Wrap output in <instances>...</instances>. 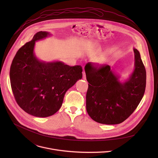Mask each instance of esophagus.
<instances>
[{
  "label": "esophagus",
  "instance_id": "obj_1",
  "mask_svg": "<svg viewBox=\"0 0 158 158\" xmlns=\"http://www.w3.org/2000/svg\"><path fill=\"white\" fill-rule=\"evenodd\" d=\"M82 74H83V77H82L83 79L85 80V79H86V76H85V72H84V71H83V73H82Z\"/></svg>",
  "mask_w": 158,
  "mask_h": 158
}]
</instances>
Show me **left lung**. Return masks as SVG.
<instances>
[{
	"mask_svg": "<svg viewBox=\"0 0 158 158\" xmlns=\"http://www.w3.org/2000/svg\"><path fill=\"white\" fill-rule=\"evenodd\" d=\"M134 70L125 82L109 65L95 66L88 62L85 67L89 82L86 110L94 121L104 124H118L127 119L140 103L146 84V72L139 52L134 48Z\"/></svg>",
	"mask_w": 158,
	"mask_h": 158,
	"instance_id": "obj_1",
	"label": "left lung"
}]
</instances>
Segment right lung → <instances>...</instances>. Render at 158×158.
Here are the masks:
<instances>
[{
  "label": "right lung",
  "instance_id": "obj_1",
  "mask_svg": "<svg viewBox=\"0 0 158 158\" xmlns=\"http://www.w3.org/2000/svg\"><path fill=\"white\" fill-rule=\"evenodd\" d=\"M49 35L44 31L36 33L18 50L10 69L11 88L17 103L27 113L39 118L57 112L66 91L82 77L81 65L69 66L60 61L46 62L36 57L35 41Z\"/></svg>",
  "mask_w": 158,
  "mask_h": 158
}]
</instances>
